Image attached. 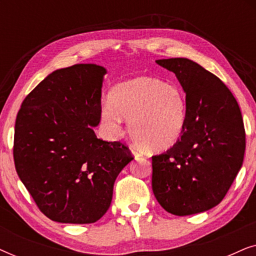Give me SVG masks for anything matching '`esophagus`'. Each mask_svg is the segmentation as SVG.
Here are the masks:
<instances>
[{"label":"esophagus","mask_w":256,"mask_h":256,"mask_svg":"<svg viewBox=\"0 0 256 256\" xmlns=\"http://www.w3.org/2000/svg\"><path fill=\"white\" fill-rule=\"evenodd\" d=\"M130 152H132V155L135 156V158H138V157H141V156H143L142 152H140V150H138V149H136L135 146H132V148H130Z\"/></svg>","instance_id":"34e87169"}]
</instances>
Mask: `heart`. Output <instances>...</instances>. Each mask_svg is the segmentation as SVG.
<instances>
[{"instance_id": "obj_1", "label": "heart", "mask_w": 256, "mask_h": 256, "mask_svg": "<svg viewBox=\"0 0 256 256\" xmlns=\"http://www.w3.org/2000/svg\"><path fill=\"white\" fill-rule=\"evenodd\" d=\"M124 118L132 141L150 152L169 150L180 141L188 118L183 90L155 76H136L112 88L100 121L110 134L122 130Z\"/></svg>"}]
</instances>
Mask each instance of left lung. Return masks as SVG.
<instances>
[{
  "label": "left lung",
  "mask_w": 256,
  "mask_h": 256,
  "mask_svg": "<svg viewBox=\"0 0 256 256\" xmlns=\"http://www.w3.org/2000/svg\"><path fill=\"white\" fill-rule=\"evenodd\" d=\"M176 74L186 94L184 132L152 156L154 194L166 212L190 216L222 200L244 162L246 135L236 98L218 76L186 58L156 60Z\"/></svg>",
  "instance_id": "obj_1"
}]
</instances>
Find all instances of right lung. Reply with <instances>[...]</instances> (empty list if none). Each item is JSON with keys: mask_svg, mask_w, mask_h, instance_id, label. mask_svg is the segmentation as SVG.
Wrapping results in <instances>:
<instances>
[{"mask_svg": "<svg viewBox=\"0 0 256 256\" xmlns=\"http://www.w3.org/2000/svg\"><path fill=\"white\" fill-rule=\"evenodd\" d=\"M107 70L76 64L56 70L24 99L17 114V174L48 218L92 224L110 208L114 182L134 160L128 146L98 138Z\"/></svg>", "mask_w": 256, "mask_h": 256, "instance_id": "1", "label": "right lung"}]
</instances>
